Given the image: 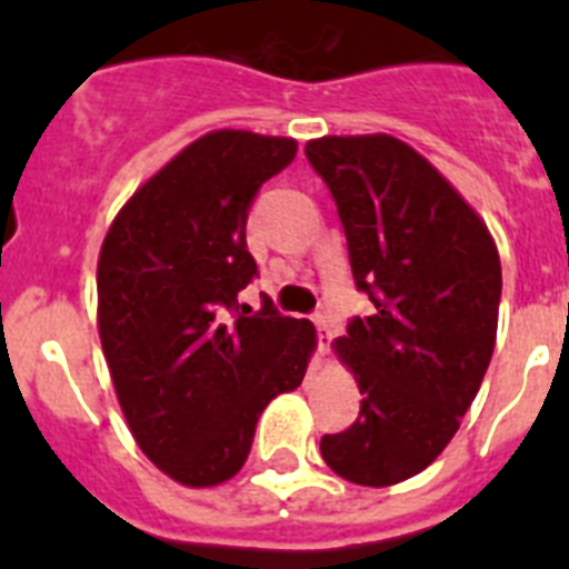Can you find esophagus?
Wrapping results in <instances>:
<instances>
[{"instance_id": "obj_1", "label": "esophagus", "mask_w": 569, "mask_h": 569, "mask_svg": "<svg viewBox=\"0 0 569 569\" xmlns=\"http://www.w3.org/2000/svg\"><path fill=\"white\" fill-rule=\"evenodd\" d=\"M313 321H316V328H319V353L328 356L330 353V341H333V328H330L328 313H316Z\"/></svg>"}]
</instances>
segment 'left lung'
<instances>
[{
	"label": "left lung",
	"instance_id": "1",
	"mask_svg": "<svg viewBox=\"0 0 569 569\" xmlns=\"http://www.w3.org/2000/svg\"><path fill=\"white\" fill-rule=\"evenodd\" d=\"M305 153L336 199L356 288L376 305L333 341L365 399L353 427L321 439V459L353 485H399L439 459L479 393L499 328V248L396 136H321Z\"/></svg>",
	"mask_w": 569,
	"mask_h": 569
}]
</instances>
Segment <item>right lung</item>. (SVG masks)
I'll list each match as a JSON object with an SVG mask.
<instances>
[{"mask_svg": "<svg viewBox=\"0 0 569 569\" xmlns=\"http://www.w3.org/2000/svg\"><path fill=\"white\" fill-rule=\"evenodd\" d=\"M296 148L253 130L199 136L139 184L99 250L97 325L116 399L139 450L184 487L233 479L261 410L301 385L316 350L308 319L236 305L256 273L248 208Z\"/></svg>", "mask_w": 569, "mask_h": 569, "instance_id": "obj_1", "label": "right lung"}]
</instances>
